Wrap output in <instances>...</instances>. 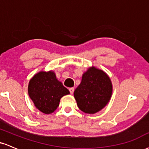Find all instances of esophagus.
<instances>
[{
    "instance_id": "esophagus-1",
    "label": "esophagus",
    "mask_w": 149,
    "mask_h": 149,
    "mask_svg": "<svg viewBox=\"0 0 149 149\" xmlns=\"http://www.w3.org/2000/svg\"><path fill=\"white\" fill-rule=\"evenodd\" d=\"M69 91H70V93H71V95H73V92H74V88H70Z\"/></svg>"
}]
</instances>
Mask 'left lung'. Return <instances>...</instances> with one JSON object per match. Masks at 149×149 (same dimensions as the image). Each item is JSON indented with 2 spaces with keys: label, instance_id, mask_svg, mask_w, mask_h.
<instances>
[{
  "label": "left lung",
  "instance_id": "8db88e82",
  "mask_svg": "<svg viewBox=\"0 0 149 149\" xmlns=\"http://www.w3.org/2000/svg\"><path fill=\"white\" fill-rule=\"evenodd\" d=\"M112 91L109 76L102 70L92 66L83 73L81 83L73 95L82 111L93 114L106 107L111 97Z\"/></svg>",
  "mask_w": 149,
  "mask_h": 149
}]
</instances>
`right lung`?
<instances>
[{
	"label": "right lung",
	"instance_id": "add662e5",
	"mask_svg": "<svg viewBox=\"0 0 149 149\" xmlns=\"http://www.w3.org/2000/svg\"><path fill=\"white\" fill-rule=\"evenodd\" d=\"M28 93L35 107L45 114L59 107L60 99L70 92L56 78L54 71H40L30 80Z\"/></svg>",
	"mask_w": 149,
	"mask_h": 149
}]
</instances>
